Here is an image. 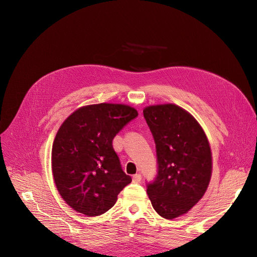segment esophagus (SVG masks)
<instances>
[{"instance_id":"esophagus-1","label":"esophagus","mask_w":257,"mask_h":257,"mask_svg":"<svg viewBox=\"0 0 257 257\" xmlns=\"http://www.w3.org/2000/svg\"><path fill=\"white\" fill-rule=\"evenodd\" d=\"M141 180H142L141 174H136V175H134V176H133V182L139 183V182H141Z\"/></svg>"}]
</instances>
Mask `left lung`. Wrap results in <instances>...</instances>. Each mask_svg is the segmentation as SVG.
Segmentation results:
<instances>
[{
    "instance_id": "left-lung-1",
    "label": "left lung",
    "mask_w": 257,
    "mask_h": 257,
    "mask_svg": "<svg viewBox=\"0 0 257 257\" xmlns=\"http://www.w3.org/2000/svg\"><path fill=\"white\" fill-rule=\"evenodd\" d=\"M156 144L158 174L147 194L161 217L187 213L204 196L212 173L208 139L198 120L172 103L144 108Z\"/></svg>"
}]
</instances>
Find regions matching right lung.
<instances>
[{
    "mask_svg": "<svg viewBox=\"0 0 257 257\" xmlns=\"http://www.w3.org/2000/svg\"><path fill=\"white\" fill-rule=\"evenodd\" d=\"M139 115L129 105L82 106L59 127L52 147V174L65 203L87 217L109 210L132 179L121 170L112 140Z\"/></svg>",
    "mask_w": 257,
    "mask_h": 257,
    "instance_id": "obj_1",
    "label": "right lung"
}]
</instances>
